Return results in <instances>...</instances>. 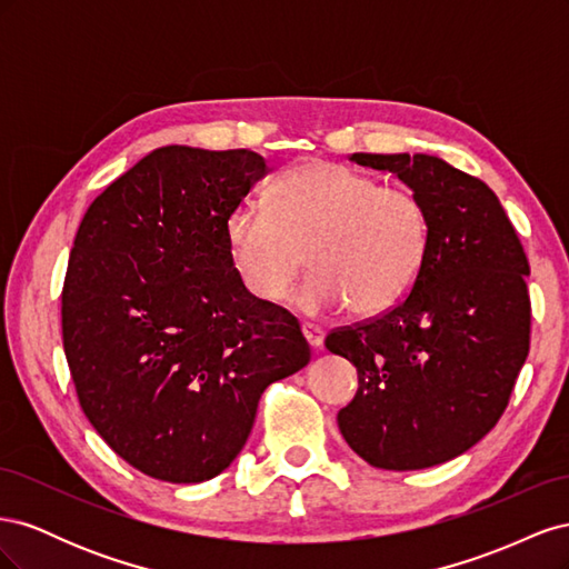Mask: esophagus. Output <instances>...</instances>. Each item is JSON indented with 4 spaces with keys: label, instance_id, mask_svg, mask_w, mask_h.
Listing matches in <instances>:
<instances>
[{
    "label": "esophagus",
    "instance_id": "34e87169",
    "mask_svg": "<svg viewBox=\"0 0 569 569\" xmlns=\"http://www.w3.org/2000/svg\"><path fill=\"white\" fill-rule=\"evenodd\" d=\"M301 332H303V337H306V341H308V347H311V349H322L325 332L320 330V327H316V325H303Z\"/></svg>",
    "mask_w": 569,
    "mask_h": 569
}]
</instances>
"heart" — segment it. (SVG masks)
<instances>
[{
  "label": "heart",
  "instance_id": "1",
  "mask_svg": "<svg viewBox=\"0 0 569 569\" xmlns=\"http://www.w3.org/2000/svg\"><path fill=\"white\" fill-rule=\"evenodd\" d=\"M232 272L263 303L284 297L303 266L316 272L291 297L308 316L391 311L416 284L429 247V216L408 187L335 161H311L270 187V209L239 203L226 220Z\"/></svg>",
  "mask_w": 569,
  "mask_h": 569
}]
</instances>
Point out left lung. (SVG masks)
I'll list each match as a JSON object with an SVG mask.
<instances>
[{"label":"left lung","mask_w":569,"mask_h":569,"mask_svg":"<svg viewBox=\"0 0 569 569\" xmlns=\"http://www.w3.org/2000/svg\"><path fill=\"white\" fill-rule=\"evenodd\" d=\"M399 176L429 216V247L389 313L327 335L358 370L337 412L351 449L382 470L451 460L491 432L529 353V263L491 189L429 153H353Z\"/></svg>","instance_id":"1"}]
</instances>
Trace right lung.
Listing matches in <instances>:
<instances>
[{"mask_svg":"<svg viewBox=\"0 0 569 569\" xmlns=\"http://www.w3.org/2000/svg\"><path fill=\"white\" fill-rule=\"evenodd\" d=\"M270 173L249 149L168 144L113 180L68 258L61 327L80 408L140 472L197 485L244 449L268 385L311 349L232 272L226 220Z\"/></svg>","mask_w":569,"mask_h":569,"instance_id":"1","label":"right lung"}]
</instances>
